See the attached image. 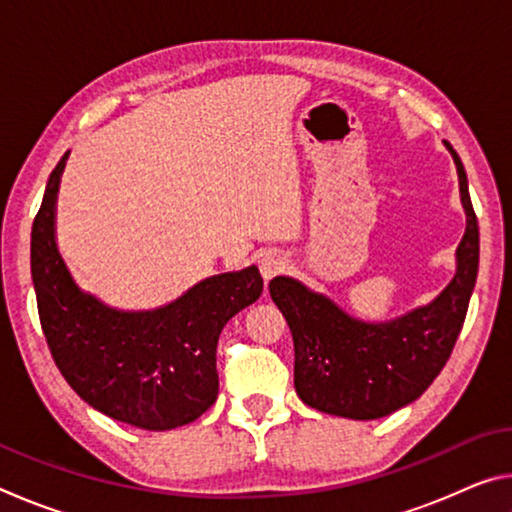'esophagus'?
Segmentation results:
<instances>
[{"label":"esophagus","instance_id":"obj_1","mask_svg":"<svg viewBox=\"0 0 512 512\" xmlns=\"http://www.w3.org/2000/svg\"><path fill=\"white\" fill-rule=\"evenodd\" d=\"M284 268H287V259L277 253L264 255L262 259H259V271H262L264 280H273V277L280 275Z\"/></svg>","mask_w":512,"mask_h":512}]
</instances>
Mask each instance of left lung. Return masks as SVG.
Returning a JSON list of instances; mask_svg holds the SVG:
<instances>
[{
  "instance_id": "obj_1",
  "label": "left lung",
  "mask_w": 512,
  "mask_h": 512,
  "mask_svg": "<svg viewBox=\"0 0 512 512\" xmlns=\"http://www.w3.org/2000/svg\"><path fill=\"white\" fill-rule=\"evenodd\" d=\"M445 144L456 162L467 228L458 244L454 280L431 305L391 323L370 325L291 277H275L268 284L293 336L296 393L311 409L352 420L384 418L418 400L445 368L479 271V223L467 176L452 144Z\"/></svg>"
}]
</instances>
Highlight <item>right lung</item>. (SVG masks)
I'll list each match as a JSON object with an SVG mask.
<instances>
[{
  "mask_svg": "<svg viewBox=\"0 0 512 512\" xmlns=\"http://www.w3.org/2000/svg\"><path fill=\"white\" fill-rule=\"evenodd\" d=\"M65 160L67 153L51 171L31 230V275L51 357L76 395L112 420L149 431L194 422L219 395L221 329L262 296V275L255 266L214 275L171 305L142 314L85 296L54 239Z\"/></svg>",
  "mask_w": 512,
  "mask_h": 512,
  "instance_id": "add662e5",
  "label": "right lung"
}]
</instances>
